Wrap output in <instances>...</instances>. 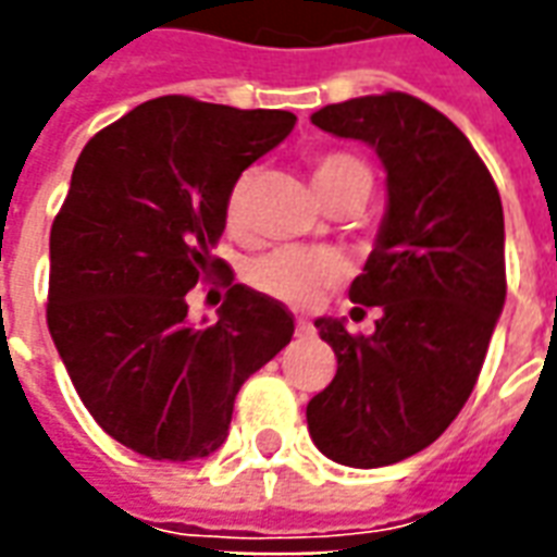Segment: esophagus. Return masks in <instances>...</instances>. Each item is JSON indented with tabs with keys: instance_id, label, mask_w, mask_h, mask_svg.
Masks as SVG:
<instances>
[{
	"instance_id": "esophagus-1",
	"label": "esophagus",
	"mask_w": 557,
	"mask_h": 557,
	"mask_svg": "<svg viewBox=\"0 0 557 557\" xmlns=\"http://www.w3.org/2000/svg\"><path fill=\"white\" fill-rule=\"evenodd\" d=\"M295 334H298V337H313L315 327L310 325L307 319H298V322H295Z\"/></svg>"
}]
</instances>
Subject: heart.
<instances>
[{"instance_id":"obj_1","label":"heart","mask_w":557,"mask_h":557,"mask_svg":"<svg viewBox=\"0 0 557 557\" xmlns=\"http://www.w3.org/2000/svg\"><path fill=\"white\" fill-rule=\"evenodd\" d=\"M310 178H313L315 194L322 202L331 206L343 196H370L373 190V170L367 160L343 151V148H327L310 158ZM250 190H253V170L242 172L230 190L223 196V218L232 232H242L247 223V206H250ZM343 259L327 250H301V247H283L271 253L259 256L250 265V283L256 289L265 292L274 301L289 304V307H310V304L343 277Z\"/></svg>"}]
</instances>
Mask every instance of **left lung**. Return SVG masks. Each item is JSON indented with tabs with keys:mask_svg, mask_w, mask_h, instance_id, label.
I'll return each instance as SVG.
<instances>
[{
	"mask_svg": "<svg viewBox=\"0 0 557 557\" xmlns=\"http://www.w3.org/2000/svg\"><path fill=\"white\" fill-rule=\"evenodd\" d=\"M313 125L375 148L387 211L349 289L382 315L370 337L315 319L337 375L310 399L307 426L339 466H394L430 447L478 385L507 295L502 196L466 134L414 95L331 103Z\"/></svg>",
	"mask_w": 557,
	"mask_h": 557,
	"instance_id": "obj_1",
	"label": "left lung"
}]
</instances>
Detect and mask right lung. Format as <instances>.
Masks as SVG:
<instances>
[{
	"mask_svg": "<svg viewBox=\"0 0 557 557\" xmlns=\"http://www.w3.org/2000/svg\"><path fill=\"white\" fill-rule=\"evenodd\" d=\"M295 127L286 110H235L166 95L79 151L50 230L47 327L83 406L148 459L218 450L242 385L295 334L274 298L211 256L223 196ZM223 276L219 322H186V292Z\"/></svg>",
	"mask_w": 557,
	"mask_h": 557,
	"instance_id": "right-lung-1",
	"label": "right lung"
}]
</instances>
